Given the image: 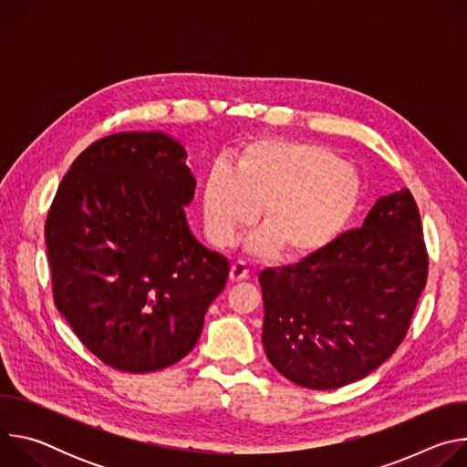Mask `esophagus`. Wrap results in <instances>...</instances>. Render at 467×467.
I'll return each instance as SVG.
<instances>
[{
    "mask_svg": "<svg viewBox=\"0 0 467 467\" xmlns=\"http://www.w3.org/2000/svg\"><path fill=\"white\" fill-rule=\"evenodd\" d=\"M247 275H249V270H247L245 262L238 260V262H234V264L231 265V274H229V277H231V281H233V283L244 281V279H247Z\"/></svg>",
    "mask_w": 467,
    "mask_h": 467,
    "instance_id": "esophagus-1",
    "label": "esophagus"
}]
</instances>
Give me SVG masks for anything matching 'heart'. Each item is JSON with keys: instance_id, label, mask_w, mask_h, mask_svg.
<instances>
[{"instance_id": "1", "label": "heart", "mask_w": 467, "mask_h": 467, "mask_svg": "<svg viewBox=\"0 0 467 467\" xmlns=\"http://www.w3.org/2000/svg\"><path fill=\"white\" fill-rule=\"evenodd\" d=\"M362 199L358 171L335 153L301 142L260 140L238 157L236 170L216 162L203 184L209 238L231 245L260 213L262 231L249 249L303 260L323 253L353 222Z\"/></svg>"}]
</instances>
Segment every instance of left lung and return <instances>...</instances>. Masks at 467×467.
Masks as SVG:
<instances>
[{
  "label": "left lung",
  "instance_id": "left-lung-1",
  "mask_svg": "<svg viewBox=\"0 0 467 467\" xmlns=\"http://www.w3.org/2000/svg\"><path fill=\"white\" fill-rule=\"evenodd\" d=\"M427 272L414 195L403 188L380 197L362 229L319 254L260 272L268 360L310 389L364 379L407 337Z\"/></svg>",
  "mask_w": 467,
  "mask_h": 467
}]
</instances>
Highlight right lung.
I'll return each mask as SVG.
<instances>
[{
  "label": "right lung",
  "instance_id": "right-lung-1",
  "mask_svg": "<svg viewBox=\"0 0 467 467\" xmlns=\"http://www.w3.org/2000/svg\"><path fill=\"white\" fill-rule=\"evenodd\" d=\"M164 132H118L64 175L44 234L57 310L107 366L150 373L186 357L229 277L186 222L195 179Z\"/></svg>",
  "mask_w": 467,
  "mask_h": 467
}]
</instances>
